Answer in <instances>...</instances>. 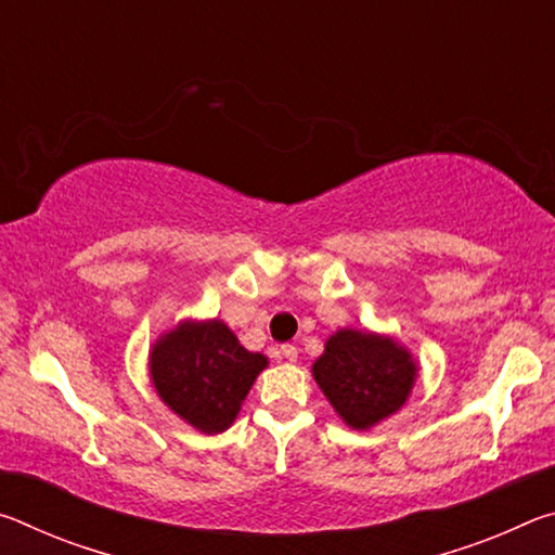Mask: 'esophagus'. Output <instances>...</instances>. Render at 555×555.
Segmentation results:
<instances>
[{
  "instance_id": "1",
  "label": "esophagus",
  "mask_w": 555,
  "mask_h": 555,
  "mask_svg": "<svg viewBox=\"0 0 555 555\" xmlns=\"http://www.w3.org/2000/svg\"><path fill=\"white\" fill-rule=\"evenodd\" d=\"M281 354H284V360L288 362H296L298 360V347L296 345H281Z\"/></svg>"
}]
</instances>
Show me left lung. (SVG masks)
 Returning <instances> with one entry per match:
<instances>
[{
	"label": "left lung",
	"mask_w": 555,
	"mask_h": 555,
	"mask_svg": "<svg viewBox=\"0 0 555 555\" xmlns=\"http://www.w3.org/2000/svg\"><path fill=\"white\" fill-rule=\"evenodd\" d=\"M313 377L345 424L364 430L401 409L416 364L389 337L337 331L315 360Z\"/></svg>",
	"instance_id": "8db88e82"
}]
</instances>
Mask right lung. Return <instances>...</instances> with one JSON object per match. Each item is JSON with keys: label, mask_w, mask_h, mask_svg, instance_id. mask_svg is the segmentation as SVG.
I'll return each mask as SVG.
<instances>
[{"label": "right lung", "mask_w": 555, "mask_h": 555, "mask_svg": "<svg viewBox=\"0 0 555 555\" xmlns=\"http://www.w3.org/2000/svg\"><path fill=\"white\" fill-rule=\"evenodd\" d=\"M267 357L249 352L222 321L183 323L152 352V379L168 406L203 434L230 428Z\"/></svg>", "instance_id": "obj_1"}]
</instances>
